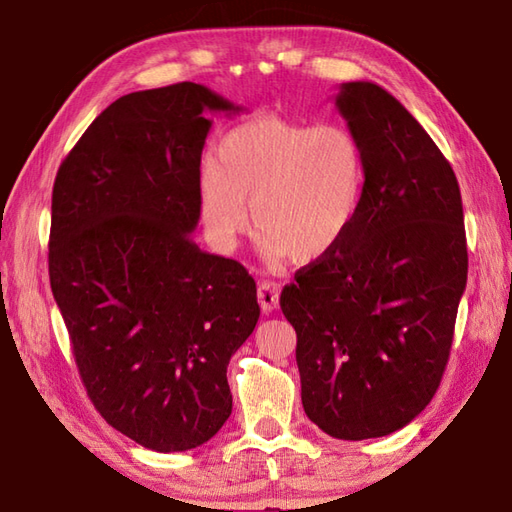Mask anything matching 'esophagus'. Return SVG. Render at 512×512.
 I'll use <instances>...</instances> for the list:
<instances>
[{"instance_id":"esophagus-1","label":"esophagus","mask_w":512,"mask_h":512,"mask_svg":"<svg viewBox=\"0 0 512 512\" xmlns=\"http://www.w3.org/2000/svg\"><path fill=\"white\" fill-rule=\"evenodd\" d=\"M257 300H259V305H262L264 314H271L273 309H277V302H280V284L259 282Z\"/></svg>"}]
</instances>
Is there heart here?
<instances>
[{"label": "heart", "instance_id": "obj_1", "mask_svg": "<svg viewBox=\"0 0 512 512\" xmlns=\"http://www.w3.org/2000/svg\"><path fill=\"white\" fill-rule=\"evenodd\" d=\"M366 178V153L348 126L262 117L225 133L201 164L198 207L221 250L237 248L255 219L268 262L309 264L350 235Z\"/></svg>", "mask_w": 512, "mask_h": 512}]
</instances>
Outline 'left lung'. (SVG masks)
<instances>
[{"label":"left lung","instance_id":"8db88e82","mask_svg":"<svg viewBox=\"0 0 512 512\" xmlns=\"http://www.w3.org/2000/svg\"><path fill=\"white\" fill-rule=\"evenodd\" d=\"M366 153V196L343 244L300 268L280 307L298 334L307 418L339 440L388 436L436 395L467 284L452 164L391 92L334 97Z\"/></svg>","mask_w":512,"mask_h":512}]
</instances>
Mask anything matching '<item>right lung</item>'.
<instances>
[{"mask_svg":"<svg viewBox=\"0 0 512 512\" xmlns=\"http://www.w3.org/2000/svg\"><path fill=\"white\" fill-rule=\"evenodd\" d=\"M216 112L241 108L198 83L126 94L69 151L51 196L49 282L85 391L162 454L230 418L225 372L259 318L246 268L192 239Z\"/></svg>","mask_w":512,"mask_h":512,"instance_id":"add662e5","label":"right lung"}]
</instances>
